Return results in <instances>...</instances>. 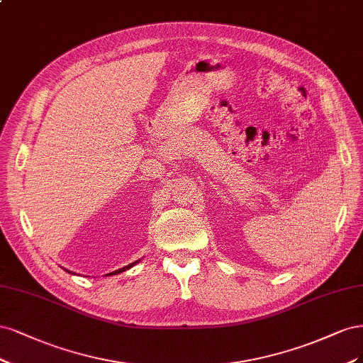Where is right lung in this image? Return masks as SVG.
Here are the masks:
<instances>
[{"label":"right lung","instance_id":"obj_1","mask_svg":"<svg viewBox=\"0 0 363 363\" xmlns=\"http://www.w3.org/2000/svg\"><path fill=\"white\" fill-rule=\"evenodd\" d=\"M137 262H140V259L138 261H135V262H133V264H130V265H126V267H123V268H121V270H116V272H113V273H110V274H105V276H113V274H119V273H122V272H125V270H130L131 267H134ZM67 272V270H66ZM69 273H72V272H69Z\"/></svg>","mask_w":363,"mask_h":363}]
</instances>
